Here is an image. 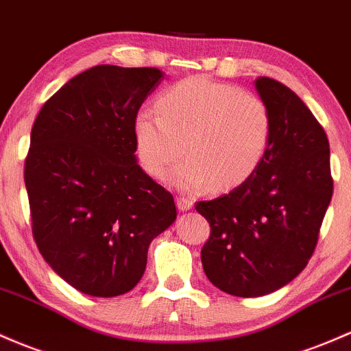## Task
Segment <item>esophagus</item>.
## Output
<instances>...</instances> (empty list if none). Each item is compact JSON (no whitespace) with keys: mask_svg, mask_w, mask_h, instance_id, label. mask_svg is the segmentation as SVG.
Masks as SVG:
<instances>
[{"mask_svg":"<svg viewBox=\"0 0 351 351\" xmlns=\"http://www.w3.org/2000/svg\"><path fill=\"white\" fill-rule=\"evenodd\" d=\"M176 206H178L180 211H188L193 208V199L184 198V196H178V198H176Z\"/></svg>","mask_w":351,"mask_h":351,"instance_id":"34e87169","label":"esophagus"}]
</instances>
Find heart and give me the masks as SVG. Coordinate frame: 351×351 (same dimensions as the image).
<instances>
[{
    "instance_id": "heart-1",
    "label": "heart",
    "mask_w": 351,
    "mask_h": 351,
    "mask_svg": "<svg viewBox=\"0 0 351 351\" xmlns=\"http://www.w3.org/2000/svg\"><path fill=\"white\" fill-rule=\"evenodd\" d=\"M160 114L141 110L133 123L141 165L183 191L232 190L245 183L267 153L271 117L252 91L206 76L173 84L158 99Z\"/></svg>"
}]
</instances>
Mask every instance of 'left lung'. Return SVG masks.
<instances>
[{
    "mask_svg": "<svg viewBox=\"0 0 351 351\" xmlns=\"http://www.w3.org/2000/svg\"><path fill=\"white\" fill-rule=\"evenodd\" d=\"M271 117L256 171L211 202L196 203L211 233L202 248L205 275L234 296L280 290L306 267L332 202L330 145L308 106L275 80H255Z\"/></svg>",
    "mask_w": 351,
    "mask_h": 351,
    "instance_id": "obj_1",
    "label": "left lung"
}]
</instances>
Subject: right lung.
<instances>
[{"label": "right lung", "mask_w": 351, "mask_h": 351, "mask_svg": "<svg viewBox=\"0 0 351 351\" xmlns=\"http://www.w3.org/2000/svg\"><path fill=\"white\" fill-rule=\"evenodd\" d=\"M156 68L98 64L61 86L32 130L25 184L45 261L84 295L136 287L149 243L176 219L173 195L138 165L133 123Z\"/></svg>", "instance_id": "right-lung-1"}]
</instances>
